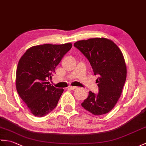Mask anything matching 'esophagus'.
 Returning a JSON list of instances; mask_svg holds the SVG:
<instances>
[{
	"label": "esophagus",
	"instance_id": "obj_1",
	"mask_svg": "<svg viewBox=\"0 0 146 146\" xmlns=\"http://www.w3.org/2000/svg\"><path fill=\"white\" fill-rule=\"evenodd\" d=\"M76 88H77L76 86H70V87H69V89L72 90H75V89H76Z\"/></svg>",
	"mask_w": 146,
	"mask_h": 146
}]
</instances>
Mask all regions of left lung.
<instances>
[{
  "mask_svg": "<svg viewBox=\"0 0 146 146\" xmlns=\"http://www.w3.org/2000/svg\"><path fill=\"white\" fill-rule=\"evenodd\" d=\"M74 46L88 60L94 74L98 76L96 82L99 92L90 91L81 106L96 116L109 113L119 99L126 79L123 53L112 40L105 38L80 40Z\"/></svg>",
  "mask_w": 146,
  "mask_h": 146,
  "instance_id": "8db88e82",
  "label": "left lung"
}]
</instances>
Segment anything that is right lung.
Returning <instances> with one entry per match:
<instances>
[{
    "mask_svg": "<svg viewBox=\"0 0 146 146\" xmlns=\"http://www.w3.org/2000/svg\"><path fill=\"white\" fill-rule=\"evenodd\" d=\"M72 47L70 43L33 46L20 58L16 72V88L34 116L43 117L56 108L63 89L56 88L47 81L52 78L55 68Z\"/></svg>",
    "mask_w": 146,
    "mask_h": 146,
    "instance_id": "1",
    "label": "right lung"
}]
</instances>
